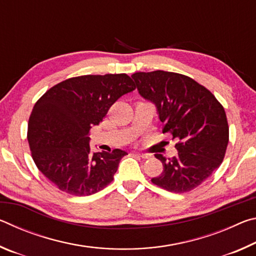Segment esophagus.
Wrapping results in <instances>:
<instances>
[{"mask_svg": "<svg viewBox=\"0 0 256 256\" xmlns=\"http://www.w3.org/2000/svg\"><path fill=\"white\" fill-rule=\"evenodd\" d=\"M136 154H138V157H141V158H144V159H146V158H149L150 157V154H141V152H136Z\"/></svg>", "mask_w": 256, "mask_h": 256, "instance_id": "esophagus-1", "label": "esophagus"}]
</instances>
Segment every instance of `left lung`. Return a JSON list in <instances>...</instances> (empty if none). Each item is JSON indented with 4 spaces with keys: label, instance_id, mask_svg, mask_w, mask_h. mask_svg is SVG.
Returning <instances> with one entry per match:
<instances>
[{
    "label": "left lung",
    "instance_id": "8db88e82",
    "mask_svg": "<svg viewBox=\"0 0 256 256\" xmlns=\"http://www.w3.org/2000/svg\"><path fill=\"white\" fill-rule=\"evenodd\" d=\"M132 78L141 96L157 107L162 133L178 140L176 157L154 154L164 170L151 182L170 192H190L222 162L229 141L226 112L210 90L188 76L157 70Z\"/></svg>",
    "mask_w": 256,
    "mask_h": 256
}]
</instances>
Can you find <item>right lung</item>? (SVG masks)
Masks as SVG:
<instances>
[{"mask_svg":"<svg viewBox=\"0 0 256 256\" xmlns=\"http://www.w3.org/2000/svg\"><path fill=\"white\" fill-rule=\"evenodd\" d=\"M136 86L125 73L81 76L52 86L34 104L27 138L40 172L63 192L92 196L114 180L125 151L90 152L89 132Z\"/></svg>","mask_w":256,"mask_h":256,"instance_id":"right-lung-1","label":"right lung"}]
</instances>
